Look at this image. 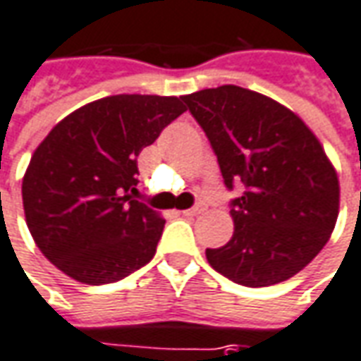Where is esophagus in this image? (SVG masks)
I'll use <instances>...</instances> for the list:
<instances>
[{
	"mask_svg": "<svg viewBox=\"0 0 361 361\" xmlns=\"http://www.w3.org/2000/svg\"><path fill=\"white\" fill-rule=\"evenodd\" d=\"M201 211H203V207L197 205V207H191V209H185V211H181V213H183L185 216H195L199 215Z\"/></svg>",
	"mask_w": 361,
	"mask_h": 361,
	"instance_id": "34e87169",
	"label": "esophagus"
}]
</instances>
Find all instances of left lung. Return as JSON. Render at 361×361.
I'll return each mask as SVG.
<instances>
[{"mask_svg":"<svg viewBox=\"0 0 361 361\" xmlns=\"http://www.w3.org/2000/svg\"><path fill=\"white\" fill-rule=\"evenodd\" d=\"M205 130L231 201L233 238L207 262L246 287L281 283L311 262L338 219L340 185L319 138L293 111L258 92L221 85L181 95Z\"/></svg>","mask_w":361,"mask_h":361,"instance_id":"8db88e82","label":"left lung"}]
</instances>
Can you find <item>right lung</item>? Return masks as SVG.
<instances>
[{"label": "right lung", "instance_id": "obj_1", "mask_svg": "<svg viewBox=\"0 0 361 361\" xmlns=\"http://www.w3.org/2000/svg\"><path fill=\"white\" fill-rule=\"evenodd\" d=\"M183 111L181 97L111 95L70 113L37 146L23 209L35 244L60 271L103 286L154 258L166 221L133 197L137 156Z\"/></svg>", "mask_w": 361, "mask_h": 361}]
</instances>
